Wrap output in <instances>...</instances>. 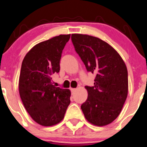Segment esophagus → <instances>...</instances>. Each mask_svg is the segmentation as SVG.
<instances>
[{
	"label": "esophagus",
	"mask_w": 147,
	"mask_h": 147,
	"mask_svg": "<svg viewBox=\"0 0 147 147\" xmlns=\"http://www.w3.org/2000/svg\"><path fill=\"white\" fill-rule=\"evenodd\" d=\"M75 90H76V88H71V91H72V94H73V93L75 92Z\"/></svg>",
	"instance_id": "34e87169"
}]
</instances>
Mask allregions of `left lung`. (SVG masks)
Masks as SVG:
<instances>
[{
	"instance_id": "left-lung-1",
	"label": "left lung",
	"mask_w": 147,
	"mask_h": 147,
	"mask_svg": "<svg viewBox=\"0 0 147 147\" xmlns=\"http://www.w3.org/2000/svg\"><path fill=\"white\" fill-rule=\"evenodd\" d=\"M72 43L88 72L95 73L94 86H86L87 100L81 109L88 122L110 124L118 117L128 91L127 70L113 47L96 37L72 34Z\"/></svg>"
}]
</instances>
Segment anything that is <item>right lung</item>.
<instances>
[{
	"label": "right lung",
	"mask_w": 147,
	"mask_h": 147,
	"mask_svg": "<svg viewBox=\"0 0 147 147\" xmlns=\"http://www.w3.org/2000/svg\"><path fill=\"white\" fill-rule=\"evenodd\" d=\"M70 35H60L35 45L23 59L19 91L30 117L42 126L58 124L70 104L69 89L56 87L52 76L60 70L61 53Z\"/></svg>",
	"instance_id": "1"
}]
</instances>
